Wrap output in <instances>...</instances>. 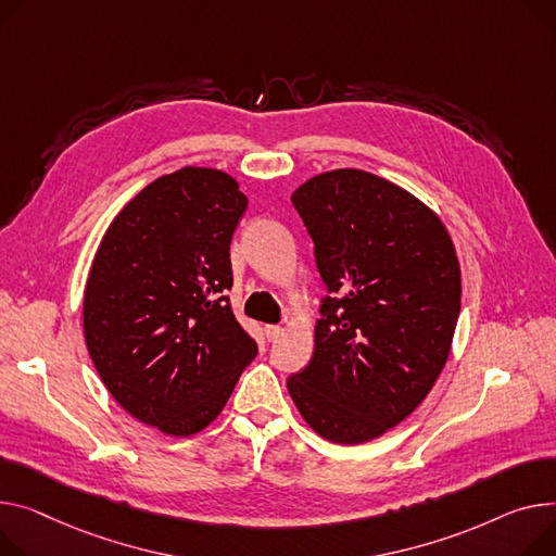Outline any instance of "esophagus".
<instances>
[{
    "label": "esophagus",
    "mask_w": 556,
    "mask_h": 556,
    "mask_svg": "<svg viewBox=\"0 0 556 556\" xmlns=\"http://www.w3.org/2000/svg\"><path fill=\"white\" fill-rule=\"evenodd\" d=\"M281 336V326L279 324H268L266 326V338L273 342V340H277Z\"/></svg>",
    "instance_id": "1"
}]
</instances>
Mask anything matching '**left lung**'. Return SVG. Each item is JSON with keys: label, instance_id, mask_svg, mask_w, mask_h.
Returning a JSON list of instances; mask_svg holds the SVG:
<instances>
[{"label": "left lung", "instance_id": "obj_1", "mask_svg": "<svg viewBox=\"0 0 556 556\" xmlns=\"http://www.w3.org/2000/svg\"><path fill=\"white\" fill-rule=\"evenodd\" d=\"M326 286L315 353L288 378L304 420L357 445L402 422L447 362L460 268L440 218L362 169L311 178L292 194Z\"/></svg>", "mask_w": 556, "mask_h": 556}]
</instances>
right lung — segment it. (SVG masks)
I'll list each match as a JSON object with an SVG mask.
<instances>
[{
	"label": "right lung",
	"mask_w": 556,
	"mask_h": 556,
	"mask_svg": "<svg viewBox=\"0 0 556 556\" xmlns=\"http://www.w3.org/2000/svg\"><path fill=\"white\" fill-rule=\"evenodd\" d=\"M248 207L235 178L182 167L109 226L85 288L96 371L125 412L192 435L224 409L256 342L237 321L230 241Z\"/></svg>",
	"instance_id": "obj_1"
}]
</instances>
